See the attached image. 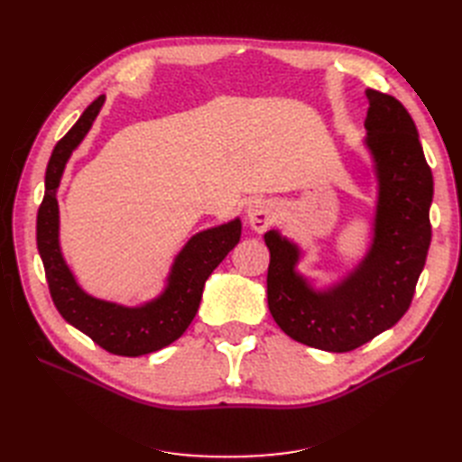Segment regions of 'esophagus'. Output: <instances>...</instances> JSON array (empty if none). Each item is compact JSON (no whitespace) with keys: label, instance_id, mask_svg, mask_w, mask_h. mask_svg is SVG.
Segmentation results:
<instances>
[{"label":"esophagus","instance_id":"esophagus-1","mask_svg":"<svg viewBox=\"0 0 462 462\" xmlns=\"http://www.w3.org/2000/svg\"><path fill=\"white\" fill-rule=\"evenodd\" d=\"M246 216H248V223L250 227L254 231L262 233L268 229L272 223L275 221L277 216V206L272 200H253L246 208Z\"/></svg>","mask_w":462,"mask_h":462}]
</instances>
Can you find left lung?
<instances>
[{"label": "left lung", "mask_w": 462, "mask_h": 462, "mask_svg": "<svg viewBox=\"0 0 462 462\" xmlns=\"http://www.w3.org/2000/svg\"><path fill=\"white\" fill-rule=\"evenodd\" d=\"M366 146L377 185L374 241L358 268L328 291H314L295 272L297 245L277 231L270 248L268 306L291 339L329 353H348L393 328L409 310L431 241L433 177L416 125L397 97L366 90Z\"/></svg>", "instance_id": "1"}]
</instances>
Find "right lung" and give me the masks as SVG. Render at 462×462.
Here are the masks:
<instances>
[{
    "instance_id": "1",
    "label": "right lung",
    "mask_w": 462,
    "mask_h": 462,
    "mask_svg": "<svg viewBox=\"0 0 462 462\" xmlns=\"http://www.w3.org/2000/svg\"><path fill=\"white\" fill-rule=\"evenodd\" d=\"M104 100L106 96H97L51 152L46 167L44 200L36 217V243L51 300L69 324L87 333L111 355L141 356L171 345L190 326L199 312L206 279L241 239V221L233 219L226 226L194 235L175 258L165 291L144 306L127 309L87 295L61 256L55 192L69 156L90 131Z\"/></svg>"
}]
</instances>
